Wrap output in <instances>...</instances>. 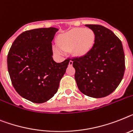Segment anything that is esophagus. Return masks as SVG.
<instances>
[{
	"label": "esophagus",
	"mask_w": 133,
	"mask_h": 133,
	"mask_svg": "<svg viewBox=\"0 0 133 133\" xmlns=\"http://www.w3.org/2000/svg\"><path fill=\"white\" fill-rule=\"evenodd\" d=\"M72 64H73V61L70 60V62H69V66H72Z\"/></svg>",
	"instance_id": "esophagus-1"
}]
</instances>
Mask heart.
<instances>
[{"label":"heart","instance_id":"obj_1","mask_svg":"<svg viewBox=\"0 0 133 133\" xmlns=\"http://www.w3.org/2000/svg\"><path fill=\"white\" fill-rule=\"evenodd\" d=\"M95 36L91 30L85 28H74L61 36V46L57 44L55 50L58 53L63 55L66 51L72 50L78 57H83L90 52L94 44Z\"/></svg>","mask_w":133,"mask_h":133}]
</instances>
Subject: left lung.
I'll return each instance as SVG.
<instances>
[{"mask_svg":"<svg viewBox=\"0 0 133 133\" xmlns=\"http://www.w3.org/2000/svg\"><path fill=\"white\" fill-rule=\"evenodd\" d=\"M94 32V44L87 55L72 59L80 92L93 98L111 94L122 80L125 61L122 44L112 31L100 25H85Z\"/></svg>","mask_w":133,"mask_h":133,"instance_id":"1","label":"left lung"}]
</instances>
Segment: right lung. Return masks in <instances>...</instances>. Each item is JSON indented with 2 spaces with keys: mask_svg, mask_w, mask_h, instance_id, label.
<instances>
[{
  "mask_svg": "<svg viewBox=\"0 0 133 133\" xmlns=\"http://www.w3.org/2000/svg\"><path fill=\"white\" fill-rule=\"evenodd\" d=\"M58 30L51 27L23 32L8 53V72L13 87L33 103H42L53 97L70 62L68 59L57 63L52 57V41Z\"/></svg>",
  "mask_w": 133,
  "mask_h": 133,
  "instance_id": "add662e5",
  "label": "right lung"
}]
</instances>
